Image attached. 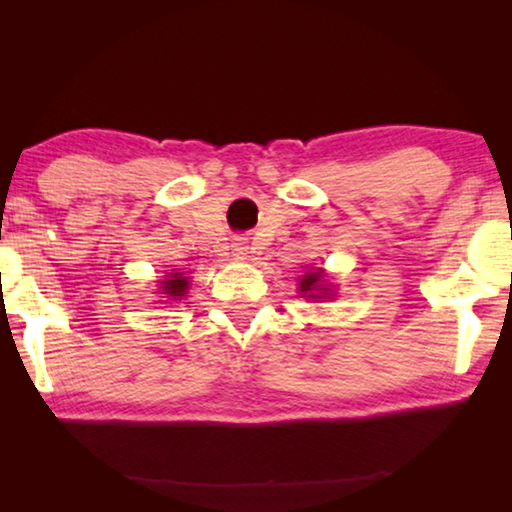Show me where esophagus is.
Returning a JSON list of instances; mask_svg holds the SVG:
<instances>
[{
  "label": "esophagus",
  "mask_w": 512,
  "mask_h": 512,
  "mask_svg": "<svg viewBox=\"0 0 512 512\" xmlns=\"http://www.w3.org/2000/svg\"><path fill=\"white\" fill-rule=\"evenodd\" d=\"M246 244H244V241H237V244H235V255L237 257H244L246 255Z\"/></svg>",
  "instance_id": "34e87169"
}]
</instances>
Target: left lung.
I'll return each instance as SVG.
<instances>
[{"label": "left lung", "instance_id": "left-lung-1", "mask_svg": "<svg viewBox=\"0 0 512 512\" xmlns=\"http://www.w3.org/2000/svg\"><path fill=\"white\" fill-rule=\"evenodd\" d=\"M320 280H323L320 271L305 275V280L300 282V291L307 293V298H325L327 293H323V289H320Z\"/></svg>", "mask_w": 512, "mask_h": 512}]
</instances>
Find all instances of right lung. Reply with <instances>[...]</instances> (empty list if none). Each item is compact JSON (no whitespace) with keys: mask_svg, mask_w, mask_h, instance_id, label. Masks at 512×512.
<instances>
[{"mask_svg":"<svg viewBox=\"0 0 512 512\" xmlns=\"http://www.w3.org/2000/svg\"><path fill=\"white\" fill-rule=\"evenodd\" d=\"M162 291L167 293L169 298L178 300L180 296H185V291H187V277H183V273H171L169 280H164Z\"/></svg>","mask_w":512,"mask_h":512,"instance_id":"1","label":"right lung"}]
</instances>
